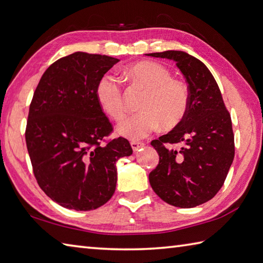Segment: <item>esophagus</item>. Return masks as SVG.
<instances>
[{
  "label": "esophagus",
  "mask_w": 263,
  "mask_h": 263,
  "mask_svg": "<svg viewBox=\"0 0 263 263\" xmlns=\"http://www.w3.org/2000/svg\"><path fill=\"white\" fill-rule=\"evenodd\" d=\"M130 145H132V147H133V151L136 152V151L140 150L141 147L144 146L145 144H144V143H142V142H132Z\"/></svg>",
  "instance_id": "obj_1"
}]
</instances>
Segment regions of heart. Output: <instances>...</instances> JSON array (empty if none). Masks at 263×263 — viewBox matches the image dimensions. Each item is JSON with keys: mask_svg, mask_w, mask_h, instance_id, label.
I'll return each instance as SVG.
<instances>
[{"mask_svg": "<svg viewBox=\"0 0 263 263\" xmlns=\"http://www.w3.org/2000/svg\"><path fill=\"white\" fill-rule=\"evenodd\" d=\"M135 85L144 88L146 95L141 112L128 116L119 123L117 133L129 140H141L162 126L173 129L184 120L189 110L190 95L186 86L172 79L171 71L155 62H138L123 70ZM96 100L107 116L119 120L123 116L122 89L119 79L111 73L102 76L96 85Z\"/></svg>", "mask_w": 263, "mask_h": 263, "instance_id": "heart-1", "label": "heart"}]
</instances>
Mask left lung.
Here are the masks:
<instances>
[{"mask_svg":"<svg viewBox=\"0 0 263 263\" xmlns=\"http://www.w3.org/2000/svg\"><path fill=\"white\" fill-rule=\"evenodd\" d=\"M146 56L174 61L185 78L190 105L174 129L151 142L159 163L148 175L158 196L172 206L191 209L211 200L224 183L235 157L231 118L211 71L185 51L167 50ZM166 142H181L180 151Z\"/></svg>","mask_w":263,"mask_h":263,"instance_id":"1","label":"left lung"}]
</instances>
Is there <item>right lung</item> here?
Segmentation results:
<instances>
[{
	"label": "right lung",
	"mask_w": 263,
	"mask_h": 263,
	"mask_svg": "<svg viewBox=\"0 0 263 263\" xmlns=\"http://www.w3.org/2000/svg\"><path fill=\"white\" fill-rule=\"evenodd\" d=\"M119 62L105 54L74 52L43 73L29 106L26 145L44 193L68 210L92 211L111 199L116 163L133 148L112 130L96 100L100 78Z\"/></svg>",
	"instance_id": "obj_1"
}]
</instances>
